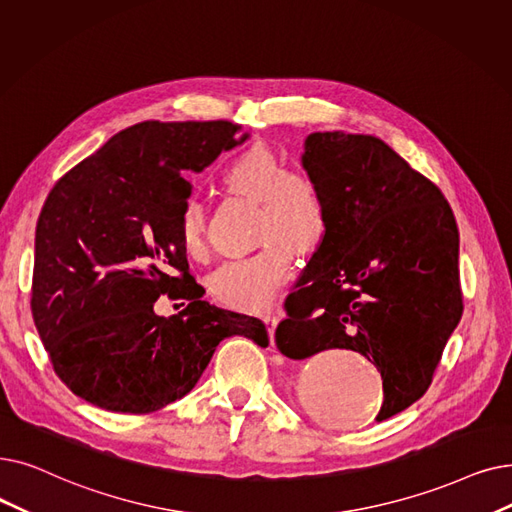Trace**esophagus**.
Listing matches in <instances>:
<instances>
[{
	"mask_svg": "<svg viewBox=\"0 0 512 512\" xmlns=\"http://www.w3.org/2000/svg\"><path fill=\"white\" fill-rule=\"evenodd\" d=\"M263 320H265V324H268L270 339L274 341V332H276V326H278V314H276V311H265Z\"/></svg>",
	"mask_w": 512,
	"mask_h": 512,
	"instance_id": "1",
	"label": "esophagus"
}]
</instances>
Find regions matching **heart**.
Returning a JSON list of instances; mask_svg holds the SVG:
<instances>
[{
    "mask_svg": "<svg viewBox=\"0 0 512 512\" xmlns=\"http://www.w3.org/2000/svg\"><path fill=\"white\" fill-rule=\"evenodd\" d=\"M221 184L236 196L257 201L255 236L261 247L249 255L221 261L209 276L211 295L238 309L272 303L293 268V249L314 251L328 230V198L318 177L305 167H286L272 146L255 142L221 167ZM177 238L192 257H203L205 207L186 198L177 213Z\"/></svg>",
    "mask_w": 512,
    "mask_h": 512,
    "instance_id": "heart-1",
    "label": "heart"
}]
</instances>
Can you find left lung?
Masks as SVG:
<instances>
[{"label":"left lung","mask_w":512,"mask_h":512,"mask_svg":"<svg viewBox=\"0 0 512 512\" xmlns=\"http://www.w3.org/2000/svg\"><path fill=\"white\" fill-rule=\"evenodd\" d=\"M303 167L324 186L330 219L276 345L293 360L362 353L383 379L381 422L425 395L460 322L456 219L441 190L374 136L311 133Z\"/></svg>","instance_id":"left-lung-1"}]
</instances>
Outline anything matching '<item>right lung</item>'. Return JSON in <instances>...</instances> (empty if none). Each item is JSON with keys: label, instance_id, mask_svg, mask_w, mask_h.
Here are the masks:
<instances>
[{"label": "right lung", "instance_id": "1", "mask_svg": "<svg viewBox=\"0 0 512 512\" xmlns=\"http://www.w3.org/2000/svg\"><path fill=\"white\" fill-rule=\"evenodd\" d=\"M230 121H144L66 171L37 219L31 311L58 379L98 408L148 414L192 391L215 347L232 337L268 345L265 324L203 301L177 238L203 171L240 140ZM161 294L188 298L153 314Z\"/></svg>", "mask_w": 512, "mask_h": 512}]
</instances>
